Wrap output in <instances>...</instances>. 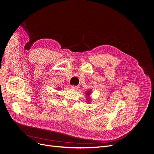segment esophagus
<instances>
[{
  "instance_id": "34e87169",
  "label": "esophagus",
  "mask_w": 154,
  "mask_h": 154,
  "mask_svg": "<svg viewBox=\"0 0 154 154\" xmlns=\"http://www.w3.org/2000/svg\"><path fill=\"white\" fill-rule=\"evenodd\" d=\"M71 88L72 89H74V90H77L78 89V86H75V85H72L71 86Z\"/></svg>"
}]
</instances>
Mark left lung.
Returning a JSON list of instances; mask_svg holds the SVG:
<instances>
[{"mask_svg": "<svg viewBox=\"0 0 154 154\" xmlns=\"http://www.w3.org/2000/svg\"><path fill=\"white\" fill-rule=\"evenodd\" d=\"M90 93H91L90 92H88V93H86V94H87V95H90Z\"/></svg>", "mask_w": 154, "mask_h": 154, "instance_id": "8db88e82", "label": "left lung"}]
</instances>
